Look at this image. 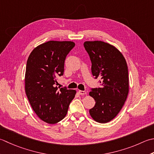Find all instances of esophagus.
<instances>
[{"label": "esophagus", "instance_id": "esophagus-1", "mask_svg": "<svg viewBox=\"0 0 154 154\" xmlns=\"http://www.w3.org/2000/svg\"><path fill=\"white\" fill-rule=\"evenodd\" d=\"M79 93L81 95H86V91H81V90H79Z\"/></svg>", "mask_w": 154, "mask_h": 154}]
</instances>
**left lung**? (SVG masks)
<instances>
[{
    "label": "left lung",
    "instance_id": "1",
    "mask_svg": "<svg viewBox=\"0 0 154 154\" xmlns=\"http://www.w3.org/2000/svg\"><path fill=\"white\" fill-rule=\"evenodd\" d=\"M83 45L91 61L92 75L101 79V87L91 88L89 92L95 101L89 113L95 121L107 123L119 113L128 97L127 63L121 52L109 43L86 41Z\"/></svg>",
    "mask_w": 154,
    "mask_h": 154
}]
</instances>
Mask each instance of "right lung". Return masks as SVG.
<instances>
[{
  "instance_id": "add662e5",
  "label": "right lung",
  "mask_w": 154,
  "mask_h": 154,
  "mask_svg": "<svg viewBox=\"0 0 154 154\" xmlns=\"http://www.w3.org/2000/svg\"><path fill=\"white\" fill-rule=\"evenodd\" d=\"M75 47L71 41H50L32 50L27 60L25 92L32 109L41 120L58 123L67 115L76 91L55 87L64 73L66 57Z\"/></svg>"
}]
</instances>
